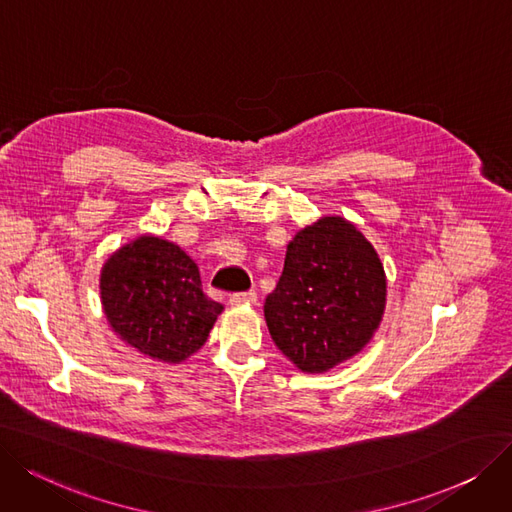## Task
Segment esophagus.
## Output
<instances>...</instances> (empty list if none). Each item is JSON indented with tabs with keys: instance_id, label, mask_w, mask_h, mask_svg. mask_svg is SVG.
Instances as JSON below:
<instances>
[{
	"instance_id": "34e87169",
	"label": "esophagus",
	"mask_w": 512,
	"mask_h": 512,
	"mask_svg": "<svg viewBox=\"0 0 512 512\" xmlns=\"http://www.w3.org/2000/svg\"><path fill=\"white\" fill-rule=\"evenodd\" d=\"M256 300H258L256 292H237V294H231L229 304L231 306H243V304H256Z\"/></svg>"
}]
</instances>
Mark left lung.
<instances>
[{
	"label": "left lung",
	"instance_id": "obj_1",
	"mask_svg": "<svg viewBox=\"0 0 512 512\" xmlns=\"http://www.w3.org/2000/svg\"><path fill=\"white\" fill-rule=\"evenodd\" d=\"M384 304L386 277L374 245L349 220L323 216L288 243L264 319L298 370L323 374L372 340Z\"/></svg>",
	"mask_w": 512,
	"mask_h": 512
}]
</instances>
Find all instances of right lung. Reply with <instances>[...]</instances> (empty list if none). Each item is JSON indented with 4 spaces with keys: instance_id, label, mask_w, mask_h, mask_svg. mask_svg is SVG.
Listing matches in <instances>:
<instances>
[{
    "instance_id": "obj_1",
    "label": "right lung",
    "mask_w": 512,
    "mask_h": 512,
    "mask_svg": "<svg viewBox=\"0 0 512 512\" xmlns=\"http://www.w3.org/2000/svg\"><path fill=\"white\" fill-rule=\"evenodd\" d=\"M100 300L113 332L163 363L197 353L224 309L203 294L191 256L155 235H140L109 256L100 271Z\"/></svg>"
}]
</instances>
